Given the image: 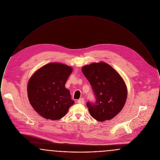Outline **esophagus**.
<instances>
[{"label":"esophagus","mask_w":160,"mask_h":160,"mask_svg":"<svg viewBox=\"0 0 160 160\" xmlns=\"http://www.w3.org/2000/svg\"><path fill=\"white\" fill-rule=\"evenodd\" d=\"M84 102H85V101H84V98H80L78 100V102L79 104H84Z\"/></svg>","instance_id":"1"}]
</instances>
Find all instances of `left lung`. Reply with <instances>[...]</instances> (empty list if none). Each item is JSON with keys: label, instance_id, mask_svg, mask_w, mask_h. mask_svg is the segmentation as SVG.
I'll use <instances>...</instances> for the list:
<instances>
[{"label": "left lung", "instance_id": "8db88e82", "mask_svg": "<svg viewBox=\"0 0 160 160\" xmlns=\"http://www.w3.org/2000/svg\"><path fill=\"white\" fill-rule=\"evenodd\" d=\"M82 72L96 98L94 103H87L91 116L100 122L116 117L123 108L128 98L127 86L121 75L104 62L84 65Z\"/></svg>", "mask_w": 160, "mask_h": 160}]
</instances>
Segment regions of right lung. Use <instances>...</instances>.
I'll return each instance as SVG.
<instances>
[{
  "label": "right lung",
  "mask_w": 160,
  "mask_h": 160,
  "mask_svg": "<svg viewBox=\"0 0 160 160\" xmlns=\"http://www.w3.org/2000/svg\"><path fill=\"white\" fill-rule=\"evenodd\" d=\"M72 72L70 66L52 62L38 69L29 79L27 94L30 103L42 117L60 119L73 105L75 101L65 87Z\"/></svg>",
  "instance_id": "right-lung-1"
}]
</instances>
